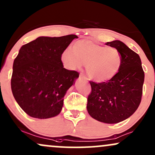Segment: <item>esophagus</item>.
<instances>
[{"label":"esophagus","mask_w":155,"mask_h":155,"mask_svg":"<svg viewBox=\"0 0 155 155\" xmlns=\"http://www.w3.org/2000/svg\"><path fill=\"white\" fill-rule=\"evenodd\" d=\"M79 77H80V79H82L85 80V81H87V80H88V78H87V76L84 75V74L83 73H81V74H80V75H79Z\"/></svg>","instance_id":"esophagus-1"}]
</instances>
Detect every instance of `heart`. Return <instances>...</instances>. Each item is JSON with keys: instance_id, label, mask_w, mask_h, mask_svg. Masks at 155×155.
<instances>
[{"instance_id": "heart-1", "label": "heart", "mask_w": 155, "mask_h": 155, "mask_svg": "<svg viewBox=\"0 0 155 155\" xmlns=\"http://www.w3.org/2000/svg\"><path fill=\"white\" fill-rule=\"evenodd\" d=\"M62 62L68 69L81 68L86 63L89 75L99 82L109 81L118 73L121 64L120 53L116 48L107 47L89 39L74 42L71 48L62 52Z\"/></svg>"}]
</instances>
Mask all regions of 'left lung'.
I'll list each match as a JSON object with an SVG mask.
<instances>
[{
	"instance_id": "left-lung-1",
	"label": "left lung",
	"mask_w": 155,
	"mask_h": 155,
	"mask_svg": "<svg viewBox=\"0 0 155 155\" xmlns=\"http://www.w3.org/2000/svg\"><path fill=\"white\" fill-rule=\"evenodd\" d=\"M116 48L121 64L114 77L106 82L90 81L91 91L87 108L92 118L107 124H115L129 118L142 100L144 80L140 56L120 41L106 43Z\"/></svg>"
}]
</instances>
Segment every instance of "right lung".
I'll use <instances>...</instances> for the list:
<instances>
[{
	"label": "right lung",
	"instance_id": "1",
	"mask_svg": "<svg viewBox=\"0 0 155 155\" xmlns=\"http://www.w3.org/2000/svg\"><path fill=\"white\" fill-rule=\"evenodd\" d=\"M76 38L41 36L21 46L13 61L11 85L15 101L30 117L48 119L61 111L64 95L79 73L64 68L61 56Z\"/></svg>",
	"mask_w": 155,
	"mask_h": 155
}]
</instances>
